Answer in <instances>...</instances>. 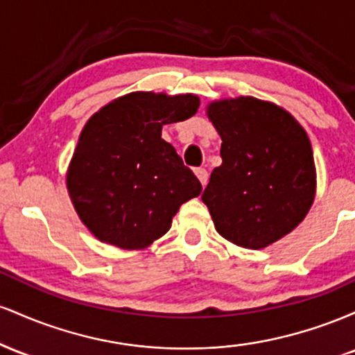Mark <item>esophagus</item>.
<instances>
[{"label": "esophagus", "instance_id": "34e87169", "mask_svg": "<svg viewBox=\"0 0 355 355\" xmlns=\"http://www.w3.org/2000/svg\"><path fill=\"white\" fill-rule=\"evenodd\" d=\"M195 175H197V178L200 180L202 185L205 187L207 180H209V172H207L205 168H202V166H200V168H195Z\"/></svg>", "mask_w": 355, "mask_h": 355}]
</instances>
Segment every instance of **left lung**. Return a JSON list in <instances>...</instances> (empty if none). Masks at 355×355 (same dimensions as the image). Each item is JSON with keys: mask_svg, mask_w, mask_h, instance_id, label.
<instances>
[{"mask_svg": "<svg viewBox=\"0 0 355 355\" xmlns=\"http://www.w3.org/2000/svg\"><path fill=\"white\" fill-rule=\"evenodd\" d=\"M222 165L202 195L215 229L243 248H266L299 225L315 197L311 140L284 108L254 96L211 101Z\"/></svg>", "mask_w": 355, "mask_h": 355, "instance_id": "left-lung-1", "label": "left lung"}]
</instances>
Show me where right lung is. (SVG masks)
<instances>
[{"mask_svg":"<svg viewBox=\"0 0 355 355\" xmlns=\"http://www.w3.org/2000/svg\"><path fill=\"white\" fill-rule=\"evenodd\" d=\"M195 95L133 92L110 101L81 130L67 189L87 229L105 243L138 250L172 227L182 203L202 185L162 126L197 113Z\"/></svg>","mask_w":355,"mask_h":355,"instance_id":"obj_1","label":"right lung"}]
</instances>
